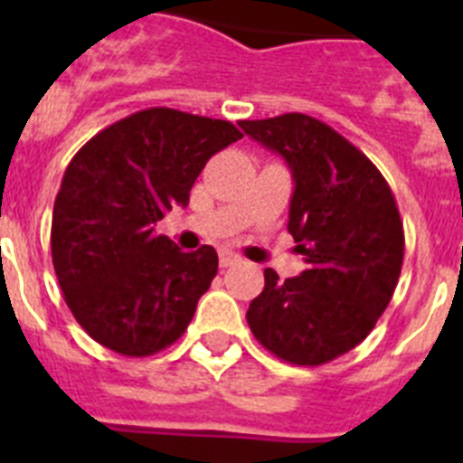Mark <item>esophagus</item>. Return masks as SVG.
<instances>
[{
    "label": "esophagus",
    "instance_id": "34e87169",
    "mask_svg": "<svg viewBox=\"0 0 463 463\" xmlns=\"http://www.w3.org/2000/svg\"><path fill=\"white\" fill-rule=\"evenodd\" d=\"M241 257L234 255L232 250H220V269H229L234 267V264H239Z\"/></svg>",
    "mask_w": 463,
    "mask_h": 463
}]
</instances>
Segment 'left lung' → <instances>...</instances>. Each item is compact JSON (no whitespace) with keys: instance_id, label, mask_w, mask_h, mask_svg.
I'll use <instances>...</instances> for the list:
<instances>
[{"instance_id":"8db88e82","label":"left lung","mask_w":463,"mask_h":463,"mask_svg":"<svg viewBox=\"0 0 463 463\" xmlns=\"http://www.w3.org/2000/svg\"><path fill=\"white\" fill-rule=\"evenodd\" d=\"M248 137L288 162L289 234L306 271L264 289L245 313L278 359L320 366L357 347L384 313L403 264V222L375 165L336 129L304 113L241 120Z\"/></svg>"}]
</instances>
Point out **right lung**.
<instances>
[{
	"instance_id": "obj_1",
	"label": "right lung",
	"mask_w": 463,
	"mask_h": 463,
	"mask_svg": "<svg viewBox=\"0 0 463 463\" xmlns=\"http://www.w3.org/2000/svg\"><path fill=\"white\" fill-rule=\"evenodd\" d=\"M239 138L232 122L157 106L113 122L73 155L52 208V267L94 341L148 357L183 336L218 252H183L155 227L187 206L208 159Z\"/></svg>"
}]
</instances>
